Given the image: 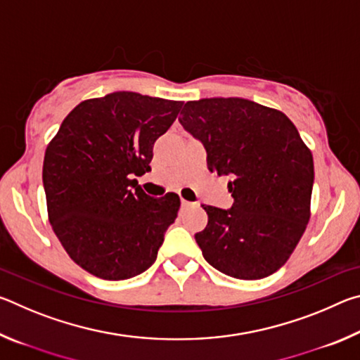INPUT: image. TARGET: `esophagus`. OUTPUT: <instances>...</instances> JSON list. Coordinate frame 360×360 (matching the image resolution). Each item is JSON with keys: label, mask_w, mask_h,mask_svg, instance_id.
I'll return each mask as SVG.
<instances>
[{"label": "esophagus", "mask_w": 360, "mask_h": 360, "mask_svg": "<svg viewBox=\"0 0 360 360\" xmlns=\"http://www.w3.org/2000/svg\"><path fill=\"white\" fill-rule=\"evenodd\" d=\"M195 203H192V202H187V200H181V206L182 208H191V206H193Z\"/></svg>", "instance_id": "1"}]
</instances>
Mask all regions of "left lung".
<instances>
[{
    "label": "left lung",
    "instance_id": "1",
    "mask_svg": "<svg viewBox=\"0 0 360 360\" xmlns=\"http://www.w3.org/2000/svg\"><path fill=\"white\" fill-rule=\"evenodd\" d=\"M179 122L206 149L208 169L229 176L230 210L203 205L195 233L205 260L224 275L262 279L279 270L309 221L313 155L276 109L245 98L187 101Z\"/></svg>",
    "mask_w": 360,
    "mask_h": 360
}]
</instances>
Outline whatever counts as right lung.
<instances>
[{
    "mask_svg": "<svg viewBox=\"0 0 360 360\" xmlns=\"http://www.w3.org/2000/svg\"><path fill=\"white\" fill-rule=\"evenodd\" d=\"M181 108L136 92L85 100L47 146L49 221L70 257L94 276L122 281L155 262L181 200L173 192L150 197L135 176L150 172L155 139Z\"/></svg>",
    "mask_w": 360,
    "mask_h": 360,
    "instance_id": "obj_1",
    "label": "right lung"
}]
</instances>
